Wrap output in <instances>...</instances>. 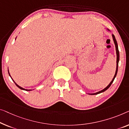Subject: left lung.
<instances>
[{"instance_id": "left-lung-1", "label": "left lung", "mask_w": 129, "mask_h": 129, "mask_svg": "<svg viewBox=\"0 0 129 129\" xmlns=\"http://www.w3.org/2000/svg\"><path fill=\"white\" fill-rule=\"evenodd\" d=\"M107 30H108V31H110L107 28ZM112 39L113 40H114V44L115 45V49H116V71H115V75L114 76V78H113L112 80H111V82L109 83V84L106 87H105L104 89H103L102 90H100V91L97 92V93H87L89 95H96V94H100V93H103V92L106 91V90L108 89V88L110 87L111 84L113 83V82H114V80L115 79V77L116 76V75H117V72H118V64H119V49H118V43H117V42H116V40L115 39V37L114 35H112Z\"/></svg>"}]
</instances>
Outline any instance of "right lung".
Returning a JSON list of instances; mask_svg holds the SVG:
<instances>
[{
  "instance_id": "add662e5",
  "label": "right lung",
  "mask_w": 129,
  "mask_h": 129,
  "mask_svg": "<svg viewBox=\"0 0 129 129\" xmlns=\"http://www.w3.org/2000/svg\"><path fill=\"white\" fill-rule=\"evenodd\" d=\"M16 38H17V37H16ZM16 38H15V39H16ZM8 73H9V76L11 77V79L13 80V81L14 82V83L15 84V85H16L17 87H18V88H20V89H21V90H25V91H31V90H28V89H24V88H22V87H21V86H20L19 85H18V84H17L16 83H15V82H14V80L13 79H12V78H11V75H10V73H9V70H8Z\"/></svg>"
}]
</instances>
